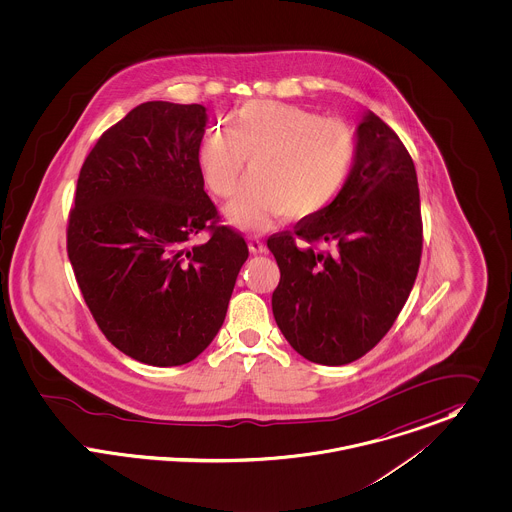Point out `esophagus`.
<instances>
[{"instance_id":"esophagus-1","label":"esophagus","mask_w":512,"mask_h":512,"mask_svg":"<svg viewBox=\"0 0 512 512\" xmlns=\"http://www.w3.org/2000/svg\"><path fill=\"white\" fill-rule=\"evenodd\" d=\"M247 245H249V251H251L253 255H257V253H265V251H267L265 243H263L259 237H255V235L247 239Z\"/></svg>"}]
</instances>
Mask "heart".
Returning a JSON list of instances; mask_svg holds the SVG:
<instances>
[{"instance_id": "obj_1", "label": "heart", "mask_w": 512, "mask_h": 512, "mask_svg": "<svg viewBox=\"0 0 512 512\" xmlns=\"http://www.w3.org/2000/svg\"><path fill=\"white\" fill-rule=\"evenodd\" d=\"M222 127L210 129L198 151L206 186L233 192L245 157L253 172L226 206L229 222L259 229L283 212L304 220L324 212L343 190L355 161V135L336 119L279 102H251Z\"/></svg>"}]
</instances>
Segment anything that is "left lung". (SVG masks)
Segmentation results:
<instances>
[{
    "instance_id": "1",
    "label": "left lung",
    "mask_w": 512,
    "mask_h": 512,
    "mask_svg": "<svg viewBox=\"0 0 512 512\" xmlns=\"http://www.w3.org/2000/svg\"><path fill=\"white\" fill-rule=\"evenodd\" d=\"M267 247L281 269L273 314L294 351L345 365L373 349L395 324L422 253L418 178L397 133L365 112L340 196Z\"/></svg>"
}]
</instances>
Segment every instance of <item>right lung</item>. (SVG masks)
Here are the masks:
<instances>
[{
    "instance_id": "1",
    "label": "right lung",
    "mask_w": 512,
    "mask_h": 512,
    "mask_svg": "<svg viewBox=\"0 0 512 512\" xmlns=\"http://www.w3.org/2000/svg\"><path fill=\"white\" fill-rule=\"evenodd\" d=\"M200 104L145 102L86 157L68 220V259L104 336L125 355L176 367L220 332L247 243L216 226L198 151ZM202 228L206 244L187 247Z\"/></svg>"
}]
</instances>
